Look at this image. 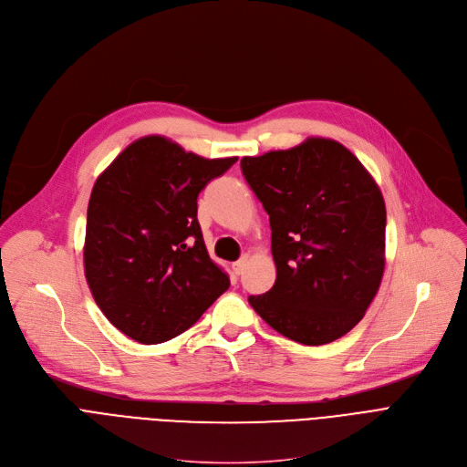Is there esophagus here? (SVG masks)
Instances as JSON below:
<instances>
[{
    "label": "esophagus",
    "mask_w": 467,
    "mask_h": 467,
    "mask_svg": "<svg viewBox=\"0 0 467 467\" xmlns=\"http://www.w3.org/2000/svg\"><path fill=\"white\" fill-rule=\"evenodd\" d=\"M245 265H247V259H245V257H244V259H240V261H236V263H233V270H234V274H236V275L244 274Z\"/></svg>",
    "instance_id": "1"
}]
</instances>
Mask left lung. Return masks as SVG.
I'll return each mask as SVG.
<instances>
[{"label": "left lung", "mask_w": 467, "mask_h": 467, "mask_svg": "<svg viewBox=\"0 0 467 467\" xmlns=\"http://www.w3.org/2000/svg\"><path fill=\"white\" fill-rule=\"evenodd\" d=\"M242 174L270 215L275 284L252 307L279 334L323 346L348 334L385 270L387 210L364 165L332 139L242 158Z\"/></svg>", "instance_id": "8db88e82"}]
</instances>
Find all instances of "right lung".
<instances>
[{"label":"right lung","instance_id":"1","mask_svg":"<svg viewBox=\"0 0 467 467\" xmlns=\"http://www.w3.org/2000/svg\"><path fill=\"white\" fill-rule=\"evenodd\" d=\"M236 160H204L150 135L131 142L96 180L86 282L105 317L139 344L176 337L229 289V275L206 252L197 197Z\"/></svg>","mask_w":467,"mask_h":467}]
</instances>
